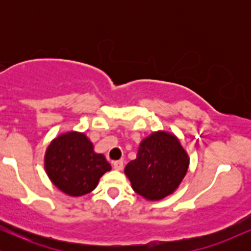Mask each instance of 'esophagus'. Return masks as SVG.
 Here are the masks:
<instances>
[{
	"mask_svg": "<svg viewBox=\"0 0 251 251\" xmlns=\"http://www.w3.org/2000/svg\"><path fill=\"white\" fill-rule=\"evenodd\" d=\"M113 168L116 170H123L124 169V162L123 160H116V162H113Z\"/></svg>",
	"mask_w": 251,
	"mask_h": 251,
	"instance_id": "esophagus-1",
	"label": "esophagus"
}]
</instances>
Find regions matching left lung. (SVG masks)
<instances>
[{
    "label": "left lung",
    "instance_id": "8db88e82",
    "mask_svg": "<svg viewBox=\"0 0 251 251\" xmlns=\"http://www.w3.org/2000/svg\"><path fill=\"white\" fill-rule=\"evenodd\" d=\"M189 158L175 135L157 132L143 140L125 174L138 195L158 201L175 191L188 171Z\"/></svg>",
    "mask_w": 251,
    "mask_h": 251
}]
</instances>
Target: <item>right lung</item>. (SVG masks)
Here are the masks:
<instances>
[{"label":"right lung","instance_id":"obj_1","mask_svg":"<svg viewBox=\"0 0 251 251\" xmlns=\"http://www.w3.org/2000/svg\"><path fill=\"white\" fill-rule=\"evenodd\" d=\"M46 171L53 184L70 196L96 189L100 177L111 170L102 154L93 151L85 134L71 132L54 139L46 152Z\"/></svg>","mask_w":251,"mask_h":251}]
</instances>
